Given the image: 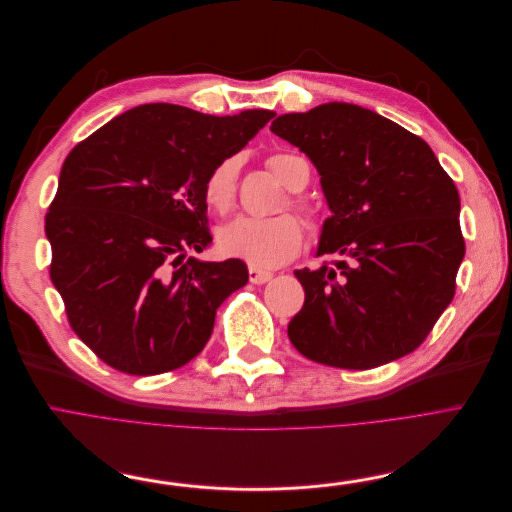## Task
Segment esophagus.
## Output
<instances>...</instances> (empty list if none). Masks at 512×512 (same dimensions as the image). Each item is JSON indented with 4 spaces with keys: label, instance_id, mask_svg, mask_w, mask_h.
I'll use <instances>...</instances> for the list:
<instances>
[{
    "label": "esophagus",
    "instance_id": "34e87169",
    "mask_svg": "<svg viewBox=\"0 0 512 512\" xmlns=\"http://www.w3.org/2000/svg\"><path fill=\"white\" fill-rule=\"evenodd\" d=\"M248 275H250V283H256V285H262V283L273 279L271 271H262V269H256V266H250Z\"/></svg>",
    "mask_w": 512,
    "mask_h": 512
}]
</instances>
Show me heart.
<instances>
[{"label": "heart", "mask_w": 512, "mask_h": 512, "mask_svg": "<svg viewBox=\"0 0 512 512\" xmlns=\"http://www.w3.org/2000/svg\"><path fill=\"white\" fill-rule=\"evenodd\" d=\"M269 168L289 187L302 189L308 181L310 168L302 156L273 154ZM239 162L227 158L218 162L204 181V200L210 210L227 214L237 196ZM304 239V229L296 216L279 214L273 218L239 216L216 235L218 250L227 258L248 262L256 269L279 266L294 256Z\"/></svg>", "instance_id": "obj_1"}]
</instances>
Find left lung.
I'll return each mask as SVG.
<instances>
[{
	"label": "left lung",
	"instance_id": "left-lung-1",
	"mask_svg": "<svg viewBox=\"0 0 512 512\" xmlns=\"http://www.w3.org/2000/svg\"><path fill=\"white\" fill-rule=\"evenodd\" d=\"M271 131L321 175L331 216L316 256H344L294 273L306 298L289 342L356 371L417 350L452 302L465 258L454 181L421 137L356 104L281 114Z\"/></svg>",
	"mask_w": 512,
	"mask_h": 512
}]
</instances>
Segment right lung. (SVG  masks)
I'll use <instances>...</instances> for the list:
<instances>
[{
    "label": "right lung",
    "instance_id": "right-lung-1",
    "mask_svg": "<svg viewBox=\"0 0 512 512\" xmlns=\"http://www.w3.org/2000/svg\"><path fill=\"white\" fill-rule=\"evenodd\" d=\"M273 116L143 104L66 156L45 216L50 277L70 327L112 369L158 375L183 367L204 350L216 308L248 283L237 258L187 254L212 241L208 173Z\"/></svg>",
    "mask_w": 512,
    "mask_h": 512
}]
</instances>
